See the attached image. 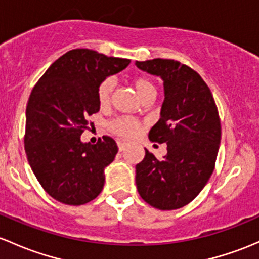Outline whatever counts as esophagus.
I'll return each mask as SVG.
<instances>
[{"instance_id": "esophagus-1", "label": "esophagus", "mask_w": 259, "mask_h": 259, "mask_svg": "<svg viewBox=\"0 0 259 259\" xmlns=\"http://www.w3.org/2000/svg\"><path fill=\"white\" fill-rule=\"evenodd\" d=\"M118 148H119V151L125 150V148H126V143H125V141L119 140L118 141Z\"/></svg>"}]
</instances>
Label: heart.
Here are the masks:
<instances>
[{
    "label": "heart",
    "mask_w": 259,
    "mask_h": 259,
    "mask_svg": "<svg viewBox=\"0 0 259 259\" xmlns=\"http://www.w3.org/2000/svg\"><path fill=\"white\" fill-rule=\"evenodd\" d=\"M132 83L141 100L155 97V94H156V88L149 78L139 75V77L133 78ZM114 88H115V81L113 78H105L99 83L97 89V97L98 102L102 107H107L110 104ZM108 130L111 134L121 139H132L140 130V122L137 119L130 118V116H119V118L113 119L108 122Z\"/></svg>",
    "instance_id": "b5f03b06"
}]
</instances>
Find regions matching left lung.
<instances>
[{
	"label": "left lung",
	"mask_w": 259,
	"mask_h": 259,
	"mask_svg": "<svg viewBox=\"0 0 259 259\" xmlns=\"http://www.w3.org/2000/svg\"><path fill=\"white\" fill-rule=\"evenodd\" d=\"M135 64L164 80L161 118L149 139L167 145L162 160L145 149L137 165L139 195L155 208H181L200 194L213 172L221 143L219 110L207 84L189 65L162 58Z\"/></svg>",
	"instance_id": "left-lung-1"
}]
</instances>
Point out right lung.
<instances>
[{"label":"right lung","mask_w":259,"mask_h":259,"mask_svg":"<svg viewBox=\"0 0 259 259\" xmlns=\"http://www.w3.org/2000/svg\"><path fill=\"white\" fill-rule=\"evenodd\" d=\"M130 59L78 48L59 57L32 89L26 108L24 150L40 186L54 200L79 206L104 186V168L118 152L114 139L81 143L88 116L98 113L97 89Z\"/></svg>","instance_id":"1"}]
</instances>
